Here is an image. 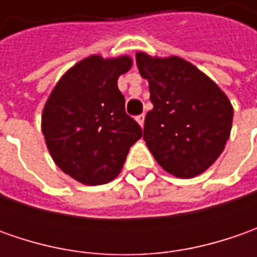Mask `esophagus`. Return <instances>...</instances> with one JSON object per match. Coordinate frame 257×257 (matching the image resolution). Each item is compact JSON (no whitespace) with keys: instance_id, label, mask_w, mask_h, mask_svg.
Segmentation results:
<instances>
[{"instance_id":"esophagus-1","label":"esophagus","mask_w":257,"mask_h":257,"mask_svg":"<svg viewBox=\"0 0 257 257\" xmlns=\"http://www.w3.org/2000/svg\"><path fill=\"white\" fill-rule=\"evenodd\" d=\"M136 120H137V123H139L140 125H142V127H143V125H144V114H140V115H137V117H136Z\"/></svg>"}]
</instances>
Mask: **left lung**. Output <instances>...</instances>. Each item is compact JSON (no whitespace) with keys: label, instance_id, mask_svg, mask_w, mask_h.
<instances>
[{"label":"left lung","instance_id":"obj_1","mask_svg":"<svg viewBox=\"0 0 257 257\" xmlns=\"http://www.w3.org/2000/svg\"><path fill=\"white\" fill-rule=\"evenodd\" d=\"M149 81L153 110L146 114L143 139L156 162L180 179L209 169L224 150L233 120L226 94L180 57L136 54Z\"/></svg>","mask_w":257,"mask_h":257}]
</instances>
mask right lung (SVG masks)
<instances>
[{"instance_id":"1","label":"right lung","mask_w":257,"mask_h":257,"mask_svg":"<svg viewBox=\"0 0 257 257\" xmlns=\"http://www.w3.org/2000/svg\"><path fill=\"white\" fill-rule=\"evenodd\" d=\"M132 58L91 55L57 83L43 111V134L55 164L77 182L97 186L121 172L143 132L124 108L118 77Z\"/></svg>"}]
</instances>
